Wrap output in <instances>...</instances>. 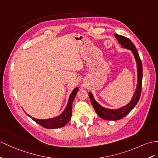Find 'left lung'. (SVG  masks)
I'll list each match as a JSON object with an SVG mask.
<instances>
[{"instance_id": "8db88e82", "label": "left lung", "mask_w": 158, "mask_h": 158, "mask_svg": "<svg viewBox=\"0 0 158 158\" xmlns=\"http://www.w3.org/2000/svg\"><path fill=\"white\" fill-rule=\"evenodd\" d=\"M115 37H116L117 40H118L119 44H121V47L131 51L136 62L137 81L135 91L133 95L132 98L130 102L123 107L118 109H109L101 106V105L95 99L94 96L92 94V93L89 91V95L91 104L93 107H94V110H95L97 114H98L100 118H102L105 120L112 121H116L123 118L125 116H126L135 107L140 98L143 77L142 63H141L138 52H137L134 44H133L129 39L123 37V36L115 34Z\"/></svg>"}]
</instances>
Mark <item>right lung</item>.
<instances>
[{"instance_id":"obj_1","label":"right lung","mask_w":158,"mask_h":158,"mask_svg":"<svg viewBox=\"0 0 158 158\" xmlns=\"http://www.w3.org/2000/svg\"><path fill=\"white\" fill-rule=\"evenodd\" d=\"M79 91V88L77 87H75L73 91H72L71 94L69 98V100L67 106L64 108V111L60 114V115L55 117V118L46 119H36L35 118H32V116L29 115V114L27 115L32 118L33 121H35L36 123H37L42 127L47 128V129H57L60 127H63L69 121H70L72 115V104L73 102L74 101V99L77 95V93Z\"/></svg>"}]
</instances>
